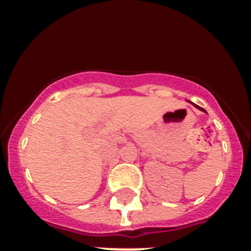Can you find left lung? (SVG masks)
I'll use <instances>...</instances> for the list:
<instances>
[{
	"instance_id": "left-lung-1",
	"label": "left lung",
	"mask_w": 251,
	"mask_h": 251,
	"mask_svg": "<svg viewBox=\"0 0 251 251\" xmlns=\"http://www.w3.org/2000/svg\"><path fill=\"white\" fill-rule=\"evenodd\" d=\"M194 106H197V108H198V109H201V110H203V112H206V110H204V109H203V108H199V106H198V105H195V104H194Z\"/></svg>"
}]
</instances>
